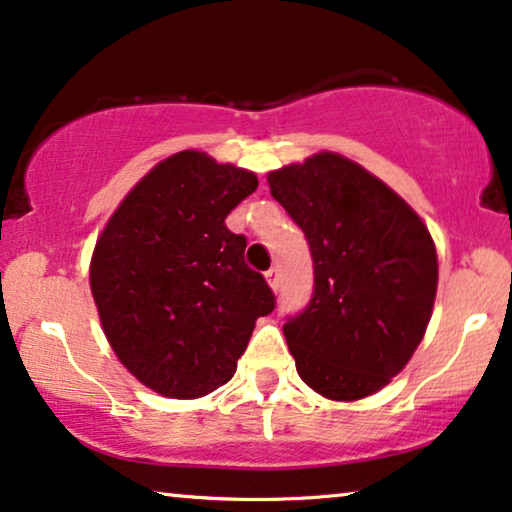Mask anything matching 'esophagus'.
Wrapping results in <instances>:
<instances>
[{"label":"esophagus","instance_id":"esophagus-1","mask_svg":"<svg viewBox=\"0 0 512 512\" xmlns=\"http://www.w3.org/2000/svg\"><path fill=\"white\" fill-rule=\"evenodd\" d=\"M264 276H267V283L271 285V290L281 288V271H278L276 267H271Z\"/></svg>","mask_w":512,"mask_h":512}]
</instances>
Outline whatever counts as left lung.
<instances>
[{
	"instance_id": "8db88e82",
	"label": "left lung",
	"mask_w": 512,
	"mask_h": 512,
	"mask_svg": "<svg viewBox=\"0 0 512 512\" xmlns=\"http://www.w3.org/2000/svg\"><path fill=\"white\" fill-rule=\"evenodd\" d=\"M267 180L313 257L311 302L283 325L297 374L330 400L377 393L431 320L438 255L426 224L379 177L332 152Z\"/></svg>"
}]
</instances>
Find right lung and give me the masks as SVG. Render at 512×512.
Masks as SVG:
<instances>
[{
  "label": "right lung",
  "instance_id": "right-lung-1",
  "mask_svg": "<svg viewBox=\"0 0 512 512\" xmlns=\"http://www.w3.org/2000/svg\"><path fill=\"white\" fill-rule=\"evenodd\" d=\"M257 175L177 152L121 201L95 243L91 292L102 330L135 379L166 398H201L234 377L255 320L276 297L243 260L227 215Z\"/></svg>",
  "mask_w": 512,
  "mask_h": 512
}]
</instances>
